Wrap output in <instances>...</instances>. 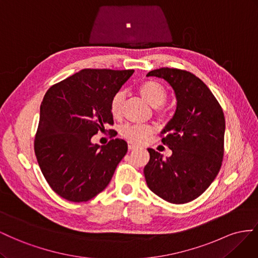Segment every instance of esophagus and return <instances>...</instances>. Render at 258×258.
<instances>
[{
	"instance_id": "34e87169",
	"label": "esophagus",
	"mask_w": 258,
	"mask_h": 258,
	"mask_svg": "<svg viewBox=\"0 0 258 258\" xmlns=\"http://www.w3.org/2000/svg\"><path fill=\"white\" fill-rule=\"evenodd\" d=\"M137 148V146L133 143H128V150H134Z\"/></svg>"
}]
</instances>
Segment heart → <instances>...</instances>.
<instances>
[{"label": "heart", "mask_w": 258, "mask_h": 258, "mask_svg": "<svg viewBox=\"0 0 258 258\" xmlns=\"http://www.w3.org/2000/svg\"><path fill=\"white\" fill-rule=\"evenodd\" d=\"M138 93L150 106L156 108L159 112H162L161 106L167 98V92L163 85L154 80H147L138 85ZM123 99V93L117 92L110 101V112L114 117H117L121 113ZM120 132L121 135L128 142L141 144L147 136L152 133V127L150 125L127 124L123 126Z\"/></svg>", "instance_id": "heart-1"}]
</instances>
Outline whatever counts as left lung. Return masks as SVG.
I'll list each match as a JSON object with an SVG mask.
<instances>
[{"instance_id": "8db88e82", "label": "left lung", "mask_w": 258, "mask_h": 258, "mask_svg": "<svg viewBox=\"0 0 258 258\" xmlns=\"http://www.w3.org/2000/svg\"><path fill=\"white\" fill-rule=\"evenodd\" d=\"M165 80L175 93L176 110L165 125L162 143L172 150L163 156L149 148L144 168L153 194L174 203H188L200 197L217 176L224 157L225 116L210 88L192 73L173 68L148 72Z\"/></svg>"}]
</instances>
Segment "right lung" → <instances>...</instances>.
Listing matches in <instances>:
<instances>
[{"instance_id": "1", "label": "right lung", "mask_w": 258, "mask_h": 258, "mask_svg": "<svg viewBox=\"0 0 258 258\" xmlns=\"http://www.w3.org/2000/svg\"><path fill=\"white\" fill-rule=\"evenodd\" d=\"M133 73L83 69L44 96L34 151L48 185L66 200L85 202L100 194L126 154L123 139L99 146L92 137L113 124L110 101Z\"/></svg>"}]
</instances>
